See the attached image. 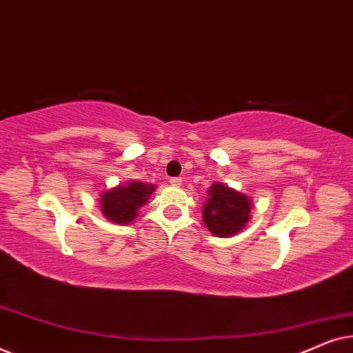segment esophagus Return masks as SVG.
<instances>
[{
    "label": "esophagus",
    "instance_id": "obj_1",
    "mask_svg": "<svg viewBox=\"0 0 353 353\" xmlns=\"http://www.w3.org/2000/svg\"><path fill=\"white\" fill-rule=\"evenodd\" d=\"M181 178L180 176H175V178H170V185L172 186H181Z\"/></svg>",
    "mask_w": 353,
    "mask_h": 353
}]
</instances>
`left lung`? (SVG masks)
<instances>
[{"label":"left lung","mask_w":353,"mask_h":353,"mask_svg":"<svg viewBox=\"0 0 353 353\" xmlns=\"http://www.w3.org/2000/svg\"><path fill=\"white\" fill-rule=\"evenodd\" d=\"M252 202L248 196L231 190V188L215 183L209 190V199L205 201L204 223L209 231L219 238H228L239 233L250 219Z\"/></svg>","instance_id":"left-lung-1"}]
</instances>
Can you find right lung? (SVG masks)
Returning <instances> with one entry per match:
<instances>
[{
  "label": "right lung",
  "mask_w": 353,
  "mask_h": 353,
  "mask_svg": "<svg viewBox=\"0 0 353 353\" xmlns=\"http://www.w3.org/2000/svg\"><path fill=\"white\" fill-rule=\"evenodd\" d=\"M154 192L152 185L133 181L127 186H117L114 190L105 191L101 196V210L105 219L114 223H130L138 215V209L144 205Z\"/></svg>",
  "instance_id": "right-lung-1"
}]
</instances>
